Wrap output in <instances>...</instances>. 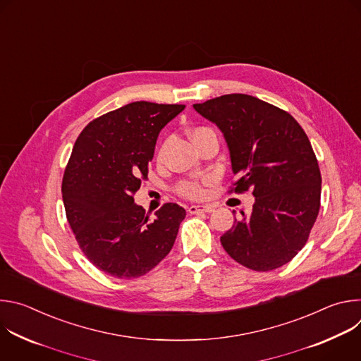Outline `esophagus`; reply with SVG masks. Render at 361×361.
Listing matches in <instances>:
<instances>
[{
	"instance_id": "esophagus-1",
	"label": "esophagus",
	"mask_w": 361,
	"mask_h": 361,
	"mask_svg": "<svg viewBox=\"0 0 361 361\" xmlns=\"http://www.w3.org/2000/svg\"><path fill=\"white\" fill-rule=\"evenodd\" d=\"M190 214H198V213H212L214 212V207L213 205H190L188 210H187Z\"/></svg>"
}]
</instances>
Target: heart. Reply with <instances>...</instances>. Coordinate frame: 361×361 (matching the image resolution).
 Returning <instances> with one entry per match:
<instances>
[{"instance_id":"1","label":"heart","mask_w":361,"mask_h":361,"mask_svg":"<svg viewBox=\"0 0 361 361\" xmlns=\"http://www.w3.org/2000/svg\"><path fill=\"white\" fill-rule=\"evenodd\" d=\"M204 130H209L207 127H197L191 131V137L197 133H201ZM213 183V177H205L200 181L197 180H191V181H181L178 185H177V191L180 195L183 197H187V198H191V200H198V198H202L205 195V187L210 185Z\"/></svg>"}]
</instances>
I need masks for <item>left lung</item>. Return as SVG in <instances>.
Instances as JSON below:
<instances>
[{"label":"left lung","instance_id":"8db88e82","mask_svg":"<svg viewBox=\"0 0 361 361\" xmlns=\"http://www.w3.org/2000/svg\"><path fill=\"white\" fill-rule=\"evenodd\" d=\"M194 110L224 134L237 180L251 190L252 212L220 238L227 254L254 271L291 262L305 245L320 210L322 174L301 126L284 110L247 94H226Z\"/></svg>","mask_w":361,"mask_h":361}]
</instances>
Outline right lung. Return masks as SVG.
<instances>
[{"instance_id": "add662e5", "label": "right lung", "mask_w": 361, "mask_h": 361, "mask_svg": "<svg viewBox=\"0 0 361 361\" xmlns=\"http://www.w3.org/2000/svg\"><path fill=\"white\" fill-rule=\"evenodd\" d=\"M184 109L130 102L92 120L74 144L61 187L67 220L87 259L116 279L147 274L174 245L185 210L166 202L149 220L134 194L161 128Z\"/></svg>"}]
</instances>
